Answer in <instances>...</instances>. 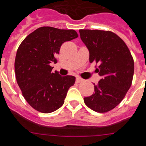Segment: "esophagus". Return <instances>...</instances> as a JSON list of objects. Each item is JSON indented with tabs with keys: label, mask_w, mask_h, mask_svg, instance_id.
<instances>
[{
	"label": "esophagus",
	"mask_w": 146,
	"mask_h": 146,
	"mask_svg": "<svg viewBox=\"0 0 146 146\" xmlns=\"http://www.w3.org/2000/svg\"><path fill=\"white\" fill-rule=\"evenodd\" d=\"M82 81V79H81V78H78V77H77V78H76V81L77 83H79V82H81V81Z\"/></svg>",
	"instance_id": "1"
}]
</instances>
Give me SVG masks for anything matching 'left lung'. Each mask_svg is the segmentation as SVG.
<instances>
[{
    "instance_id": "obj_1",
    "label": "left lung",
    "mask_w": 146,
    "mask_h": 146,
    "mask_svg": "<svg viewBox=\"0 0 146 146\" xmlns=\"http://www.w3.org/2000/svg\"><path fill=\"white\" fill-rule=\"evenodd\" d=\"M89 52V62L98 65L95 72L102 78L94 84V93L84 98L94 111L106 113L122 101L132 85L134 60L124 41L111 31L79 30Z\"/></svg>"
}]
</instances>
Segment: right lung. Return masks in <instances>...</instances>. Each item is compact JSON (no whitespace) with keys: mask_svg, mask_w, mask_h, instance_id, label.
<instances>
[{"mask_svg":"<svg viewBox=\"0 0 146 146\" xmlns=\"http://www.w3.org/2000/svg\"><path fill=\"white\" fill-rule=\"evenodd\" d=\"M77 37L74 30L41 27L19 45L14 62L16 79L25 99L36 111L48 113L63 105L76 78L52 73L50 64L57 63L62 44Z\"/></svg>","mask_w":146,"mask_h":146,"instance_id":"1","label":"right lung"}]
</instances>
